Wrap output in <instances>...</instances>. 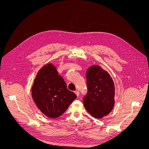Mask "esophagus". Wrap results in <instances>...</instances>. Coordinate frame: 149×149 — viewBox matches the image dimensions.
Returning <instances> with one entry per match:
<instances>
[{
  "instance_id": "obj_1",
  "label": "esophagus",
  "mask_w": 149,
  "mask_h": 149,
  "mask_svg": "<svg viewBox=\"0 0 149 149\" xmlns=\"http://www.w3.org/2000/svg\"><path fill=\"white\" fill-rule=\"evenodd\" d=\"M75 93L76 94V95L77 96V97H79V95H80V93H79V91H75Z\"/></svg>"
}]
</instances>
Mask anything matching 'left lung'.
I'll return each instance as SVG.
<instances>
[{"label":"left lung","mask_w":149,"mask_h":149,"mask_svg":"<svg viewBox=\"0 0 149 149\" xmlns=\"http://www.w3.org/2000/svg\"><path fill=\"white\" fill-rule=\"evenodd\" d=\"M88 88L83 98L86 111L97 119L111 113L115 104V85L106 70L99 65L90 66L86 74Z\"/></svg>","instance_id":"1"}]
</instances>
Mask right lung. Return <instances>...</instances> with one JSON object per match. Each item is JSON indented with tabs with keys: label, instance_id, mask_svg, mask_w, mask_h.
I'll use <instances>...</instances> for the list:
<instances>
[{
	"label": "right lung",
	"instance_id": "1",
	"mask_svg": "<svg viewBox=\"0 0 149 149\" xmlns=\"http://www.w3.org/2000/svg\"><path fill=\"white\" fill-rule=\"evenodd\" d=\"M31 92L39 110L51 118L60 116L77 98L74 92L67 89L65 81L52 63L45 65L38 70Z\"/></svg>",
	"mask_w": 149,
	"mask_h": 149
}]
</instances>
